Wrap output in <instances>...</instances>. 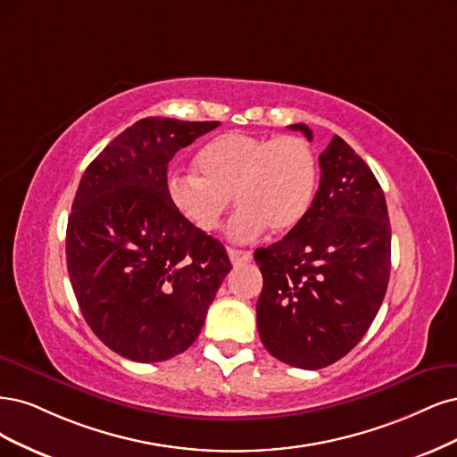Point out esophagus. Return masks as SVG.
<instances>
[{
	"label": "esophagus",
	"mask_w": 457,
	"mask_h": 457,
	"mask_svg": "<svg viewBox=\"0 0 457 457\" xmlns=\"http://www.w3.org/2000/svg\"><path fill=\"white\" fill-rule=\"evenodd\" d=\"M228 254H229V260H231L233 266H239V263H246V262L253 260V253H250V250L229 248Z\"/></svg>",
	"instance_id": "1"
}]
</instances>
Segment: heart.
Returning a JSON list of instances; mask_svg holds the SVG:
<instances>
[{
    "mask_svg": "<svg viewBox=\"0 0 457 457\" xmlns=\"http://www.w3.org/2000/svg\"><path fill=\"white\" fill-rule=\"evenodd\" d=\"M201 174L182 170L169 176V197L189 224L216 231L231 204L229 237L254 241L270 228L285 233L298 226L313 201L317 157L298 137H254L245 132L211 140L197 154Z\"/></svg>",
    "mask_w": 457,
    "mask_h": 457,
    "instance_id": "b5f03b06",
    "label": "heart"
}]
</instances>
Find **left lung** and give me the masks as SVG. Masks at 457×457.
Returning a JSON list of instances; mask_svg holds the SVG:
<instances>
[{"instance_id":"8db88e82","label":"left lung","mask_w":457,"mask_h":457,"mask_svg":"<svg viewBox=\"0 0 457 457\" xmlns=\"http://www.w3.org/2000/svg\"><path fill=\"white\" fill-rule=\"evenodd\" d=\"M307 140V125H290ZM312 207L281 241L258 248L263 287L256 303L262 344L303 370L345 357L370 328L391 271L384 189L340 137L319 155Z\"/></svg>"}]
</instances>
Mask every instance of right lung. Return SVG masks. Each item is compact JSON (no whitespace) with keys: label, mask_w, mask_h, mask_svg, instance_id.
I'll list each match as a JSON object with an SVG mask.
<instances>
[{"label":"right lung","mask_w":457,"mask_h":457,"mask_svg":"<svg viewBox=\"0 0 457 457\" xmlns=\"http://www.w3.org/2000/svg\"><path fill=\"white\" fill-rule=\"evenodd\" d=\"M218 121L145 117L81 176L66 262L87 325L117 355L167 361L197 340L231 270L224 245L174 209L167 169Z\"/></svg>","instance_id":"right-lung-1"}]
</instances>
